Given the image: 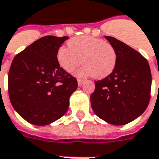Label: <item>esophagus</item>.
Returning a JSON list of instances; mask_svg holds the SVG:
<instances>
[{
  "mask_svg": "<svg viewBox=\"0 0 159 159\" xmlns=\"http://www.w3.org/2000/svg\"><path fill=\"white\" fill-rule=\"evenodd\" d=\"M77 83H78V85H79V86H82V85L84 84V80L78 78V79H77Z\"/></svg>",
  "mask_w": 159,
  "mask_h": 159,
  "instance_id": "34e87169",
  "label": "esophagus"
}]
</instances>
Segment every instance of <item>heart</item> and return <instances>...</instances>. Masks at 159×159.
<instances>
[{"label":"heart","instance_id":"b5f03b06","mask_svg":"<svg viewBox=\"0 0 159 159\" xmlns=\"http://www.w3.org/2000/svg\"><path fill=\"white\" fill-rule=\"evenodd\" d=\"M69 47H61L57 52L59 64L67 72H73L81 62L82 75L101 79L111 74L117 62V52L110 43L100 39L81 36L69 41Z\"/></svg>","mask_w":159,"mask_h":159}]
</instances>
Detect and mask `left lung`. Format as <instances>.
Returning a JSON list of instances; mask_svg holds the SVG:
<instances>
[{
	"mask_svg": "<svg viewBox=\"0 0 159 159\" xmlns=\"http://www.w3.org/2000/svg\"><path fill=\"white\" fill-rule=\"evenodd\" d=\"M117 52V62L109 75L95 82L90 95L94 112L112 125L134 120L146 110L151 99L150 65L140 52L117 39L106 36Z\"/></svg>",
	"mask_w": 159,
	"mask_h": 159,
	"instance_id": "8db88e82",
	"label": "left lung"
}]
</instances>
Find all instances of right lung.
<instances>
[{"label":"right lung","mask_w":159,"mask_h":159,"mask_svg":"<svg viewBox=\"0 0 159 159\" xmlns=\"http://www.w3.org/2000/svg\"><path fill=\"white\" fill-rule=\"evenodd\" d=\"M68 39L43 37L13 59L8 71V96L15 110L29 123L48 125L69 108L77 81L60 67L57 60L58 50Z\"/></svg>","instance_id":"obj_1"}]
</instances>
